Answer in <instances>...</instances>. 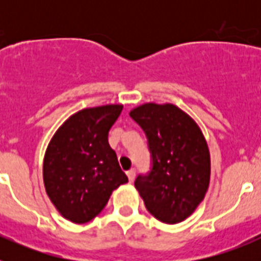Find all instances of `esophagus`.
Here are the masks:
<instances>
[{
	"label": "esophagus",
	"instance_id": "34e87169",
	"mask_svg": "<svg viewBox=\"0 0 261 261\" xmlns=\"http://www.w3.org/2000/svg\"><path fill=\"white\" fill-rule=\"evenodd\" d=\"M126 175H128V179H129V181H130V183H132L133 180H135V177H136V171L135 170H129V171H126Z\"/></svg>",
	"mask_w": 261,
	"mask_h": 261
}]
</instances>
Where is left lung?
Masks as SVG:
<instances>
[{
  "label": "left lung",
  "instance_id": "1",
  "mask_svg": "<svg viewBox=\"0 0 261 261\" xmlns=\"http://www.w3.org/2000/svg\"><path fill=\"white\" fill-rule=\"evenodd\" d=\"M129 115L144 129L153 158L136 190L161 222L179 223L204 200L211 181V153L201 129L190 115L171 103H144Z\"/></svg>",
  "mask_w": 261,
  "mask_h": 261
}]
</instances>
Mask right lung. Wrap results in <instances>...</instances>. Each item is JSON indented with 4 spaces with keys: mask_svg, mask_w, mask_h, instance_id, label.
<instances>
[{
    "mask_svg": "<svg viewBox=\"0 0 261 261\" xmlns=\"http://www.w3.org/2000/svg\"><path fill=\"white\" fill-rule=\"evenodd\" d=\"M123 105L84 108L61 124L43 162L45 192L64 218L86 223L98 216L128 177L120 168L108 132Z\"/></svg>",
    "mask_w": 261,
    "mask_h": 261,
    "instance_id": "1",
    "label": "right lung"
}]
</instances>
